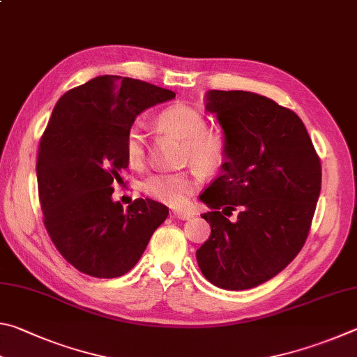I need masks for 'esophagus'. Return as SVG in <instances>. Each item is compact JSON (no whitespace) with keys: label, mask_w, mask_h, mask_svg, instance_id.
I'll list each match as a JSON object with an SVG mask.
<instances>
[{"label":"esophagus","mask_w":357,"mask_h":357,"mask_svg":"<svg viewBox=\"0 0 357 357\" xmlns=\"http://www.w3.org/2000/svg\"><path fill=\"white\" fill-rule=\"evenodd\" d=\"M172 213L175 218H178V220H190V218H192L191 211H186V210H175Z\"/></svg>","instance_id":"esophagus-1"}]
</instances>
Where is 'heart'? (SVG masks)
Masks as SVG:
<instances>
[{
  "label": "heart",
  "mask_w": 357,
  "mask_h": 357,
  "mask_svg": "<svg viewBox=\"0 0 357 357\" xmlns=\"http://www.w3.org/2000/svg\"><path fill=\"white\" fill-rule=\"evenodd\" d=\"M160 127L185 141V160L202 171H213L226 156V141L221 133L207 130V119L190 105H172L160 112ZM125 156L130 166L139 167L146 160V135L139 125H131L125 136ZM199 185L196 172H158L150 175L142 190L155 201L171 207H183Z\"/></svg>",
  "instance_id": "obj_1"
}]
</instances>
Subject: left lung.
Instances as JSON below:
<instances>
[{
	"instance_id": "8db88e82",
	"label": "left lung",
	"mask_w": 357,
	"mask_h": 357,
	"mask_svg": "<svg viewBox=\"0 0 357 357\" xmlns=\"http://www.w3.org/2000/svg\"><path fill=\"white\" fill-rule=\"evenodd\" d=\"M205 102L222 128L226 156L220 177L199 196L211 210L202 215L211 235L196 259L220 289H254L304 246L321 190L320 158L301 119L271 98L208 91Z\"/></svg>"
}]
</instances>
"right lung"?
Listing matches in <instances>:
<instances>
[{
    "mask_svg": "<svg viewBox=\"0 0 357 357\" xmlns=\"http://www.w3.org/2000/svg\"><path fill=\"white\" fill-rule=\"evenodd\" d=\"M175 93L146 81L103 75L62 96L37 156L43 222L62 257L93 278L133 268L169 215L166 205L112 201V183L128 166L125 136L135 119Z\"/></svg>",
    "mask_w": 357,
    "mask_h": 357,
    "instance_id": "right-lung-1",
    "label": "right lung"
}]
</instances>
